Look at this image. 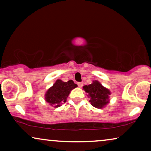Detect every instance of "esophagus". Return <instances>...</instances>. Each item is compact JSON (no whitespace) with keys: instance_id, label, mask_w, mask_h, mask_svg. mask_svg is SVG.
Wrapping results in <instances>:
<instances>
[{"instance_id":"esophagus-1","label":"esophagus","mask_w":151,"mask_h":151,"mask_svg":"<svg viewBox=\"0 0 151 151\" xmlns=\"http://www.w3.org/2000/svg\"><path fill=\"white\" fill-rule=\"evenodd\" d=\"M78 85L79 87H82V86H83V82H78Z\"/></svg>"}]
</instances>
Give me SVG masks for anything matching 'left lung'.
Returning a JSON list of instances; mask_svg holds the SVG:
<instances>
[{
	"instance_id": "left-lung-1",
	"label": "left lung",
	"mask_w": 151,
	"mask_h": 151,
	"mask_svg": "<svg viewBox=\"0 0 151 151\" xmlns=\"http://www.w3.org/2000/svg\"><path fill=\"white\" fill-rule=\"evenodd\" d=\"M83 88L88 93L89 102L93 106L100 109L109 103V96L111 93L98 81H93L89 85L84 86Z\"/></svg>"
}]
</instances>
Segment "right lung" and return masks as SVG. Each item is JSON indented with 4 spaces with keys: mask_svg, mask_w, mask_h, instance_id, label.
Masks as SVG:
<instances>
[{
    "mask_svg": "<svg viewBox=\"0 0 151 151\" xmlns=\"http://www.w3.org/2000/svg\"><path fill=\"white\" fill-rule=\"evenodd\" d=\"M77 86L73 80H69L67 82L58 80L53 86L48 89L45 94V100L51 106L58 107L61 104L65 102L70 91Z\"/></svg>",
    "mask_w": 151,
    "mask_h": 151,
    "instance_id": "add662e5",
    "label": "right lung"
}]
</instances>
